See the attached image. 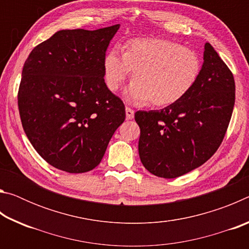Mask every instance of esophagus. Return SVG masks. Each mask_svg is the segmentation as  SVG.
<instances>
[{"instance_id":"obj_1","label":"esophagus","mask_w":249,"mask_h":249,"mask_svg":"<svg viewBox=\"0 0 249 249\" xmlns=\"http://www.w3.org/2000/svg\"><path fill=\"white\" fill-rule=\"evenodd\" d=\"M125 112H126V119H127V120H132V119H134V114H135L134 109H132L130 107H126V108H125Z\"/></svg>"}]
</instances>
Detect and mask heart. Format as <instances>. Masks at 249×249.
<instances>
[{
  "mask_svg": "<svg viewBox=\"0 0 249 249\" xmlns=\"http://www.w3.org/2000/svg\"><path fill=\"white\" fill-rule=\"evenodd\" d=\"M134 70L127 90L130 101L167 107L182 100L195 87L201 72V60L195 50L175 41L137 38L108 50L103 61L105 84L115 92Z\"/></svg>",
  "mask_w": 249,
  "mask_h": 249,
  "instance_id": "heart-1",
  "label": "heart"
}]
</instances>
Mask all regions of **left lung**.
<instances>
[{
    "mask_svg": "<svg viewBox=\"0 0 249 249\" xmlns=\"http://www.w3.org/2000/svg\"><path fill=\"white\" fill-rule=\"evenodd\" d=\"M195 87L160 111H137L142 163L160 178L172 179L203 165L215 154L229 127L235 103L231 71L211 44Z\"/></svg>",
    "mask_w": 249,
    "mask_h": 249,
    "instance_id": "1",
    "label": "left lung"
}]
</instances>
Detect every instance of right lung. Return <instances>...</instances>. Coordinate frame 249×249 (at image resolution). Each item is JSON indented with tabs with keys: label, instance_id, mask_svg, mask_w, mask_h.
Wrapping results in <instances>:
<instances>
[{
	"label": "right lung",
	"instance_id": "1",
	"mask_svg": "<svg viewBox=\"0 0 249 249\" xmlns=\"http://www.w3.org/2000/svg\"><path fill=\"white\" fill-rule=\"evenodd\" d=\"M120 24L64 29L36 46L18 89L24 132L49 165L70 174L99 165L125 120V107L104 81L103 61Z\"/></svg>",
	"mask_w": 249,
	"mask_h": 249
}]
</instances>
